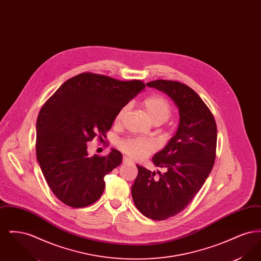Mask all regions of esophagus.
Instances as JSON below:
<instances>
[{"label":"esophagus","mask_w":261,"mask_h":261,"mask_svg":"<svg viewBox=\"0 0 261 261\" xmlns=\"http://www.w3.org/2000/svg\"><path fill=\"white\" fill-rule=\"evenodd\" d=\"M122 162H123V163H129V164H132V163H133V162H132L129 158H127V156H123Z\"/></svg>","instance_id":"1"}]
</instances>
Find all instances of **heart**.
<instances>
[{
    "label": "heart",
    "instance_id": "heart-1",
    "mask_svg": "<svg viewBox=\"0 0 261 261\" xmlns=\"http://www.w3.org/2000/svg\"><path fill=\"white\" fill-rule=\"evenodd\" d=\"M143 106L147 114L149 115V119L153 123H162L166 121L170 117L172 112L168 100L159 95H153L146 98L143 101ZM127 109L128 107L125 106L118 112L115 117V121L121 120ZM117 147L127 155L134 159H140L153 152L155 149V144L149 139L132 137L120 140L117 143Z\"/></svg>",
    "mask_w": 261,
    "mask_h": 261
}]
</instances>
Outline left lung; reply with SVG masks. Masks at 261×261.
<instances>
[{"label": "left lung", "instance_id": "8db88e82", "mask_svg": "<svg viewBox=\"0 0 261 261\" xmlns=\"http://www.w3.org/2000/svg\"><path fill=\"white\" fill-rule=\"evenodd\" d=\"M147 86L168 95L180 115L175 135L152 158L153 164L166 171L155 176L137 165L138 175L131 188L139 211L160 221L185 210L208 177L216 155L217 128L210 109L192 88L162 79Z\"/></svg>", "mask_w": 261, "mask_h": 261}]
</instances>
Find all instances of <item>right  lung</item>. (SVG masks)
<instances>
[{
  "instance_id": "1",
  "label": "right lung",
  "mask_w": 261,
  "mask_h": 261,
  "mask_svg": "<svg viewBox=\"0 0 261 261\" xmlns=\"http://www.w3.org/2000/svg\"><path fill=\"white\" fill-rule=\"evenodd\" d=\"M146 87L141 80L120 81L84 72L68 79L42 107L36 123V154L55 196L79 208L97 201L103 177L122 162L112 149L89 158L87 143L107 137L118 112Z\"/></svg>"
}]
</instances>
